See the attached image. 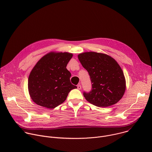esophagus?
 Returning <instances> with one entry per match:
<instances>
[{"instance_id":"esophagus-1","label":"esophagus","mask_w":152,"mask_h":152,"mask_svg":"<svg viewBox=\"0 0 152 152\" xmlns=\"http://www.w3.org/2000/svg\"><path fill=\"white\" fill-rule=\"evenodd\" d=\"M77 87V89H78V90H80V89H81V85H78Z\"/></svg>"}]
</instances>
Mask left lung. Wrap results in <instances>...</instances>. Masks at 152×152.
I'll return each mask as SVG.
<instances>
[{"label":"left lung","mask_w":152,"mask_h":152,"mask_svg":"<svg viewBox=\"0 0 152 152\" xmlns=\"http://www.w3.org/2000/svg\"><path fill=\"white\" fill-rule=\"evenodd\" d=\"M78 59L90 76L92 90L83 93L85 99L98 107L117 103L126 90V79L122 69L111 56L94 52H83Z\"/></svg>","instance_id":"left-lung-1"}]
</instances>
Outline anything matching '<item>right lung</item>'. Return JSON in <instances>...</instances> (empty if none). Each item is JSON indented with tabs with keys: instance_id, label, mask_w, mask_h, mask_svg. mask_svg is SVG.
<instances>
[{
	"instance_id": "add662e5",
	"label": "right lung",
	"mask_w": 152,
	"mask_h": 152,
	"mask_svg": "<svg viewBox=\"0 0 152 152\" xmlns=\"http://www.w3.org/2000/svg\"><path fill=\"white\" fill-rule=\"evenodd\" d=\"M73 56L69 52H51L43 56L31 70L28 91L36 104L48 109L66 100L69 93L77 86L70 82V72L66 69Z\"/></svg>"
}]
</instances>
